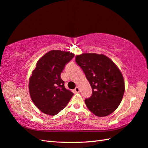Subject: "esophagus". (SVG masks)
Here are the masks:
<instances>
[{"label": "esophagus", "mask_w": 148, "mask_h": 148, "mask_svg": "<svg viewBox=\"0 0 148 148\" xmlns=\"http://www.w3.org/2000/svg\"><path fill=\"white\" fill-rule=\"evenodd\" d=\"M74 91H75V92H79V88L78 87H76L74 89Z\"/></svg>", "instance_id": "34e87169"}]
</instances>
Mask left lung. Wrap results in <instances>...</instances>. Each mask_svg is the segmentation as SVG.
Masks as SVG:
<instances>
[{
  "label": "left lung",
  "mask_w": 148,
  "mask_h": 148,
  "mask_svg": "<svg viewBox=\"0 0 148 148\" xmlns=\"http://www.w3.org/2000/svg\"><path fill=\"white\" fill-rule=\"evenodd\" d=\"M90 82L92 96L84 101L98 116H107L117 108L125 91L123 75L118 67L103 54L82 53L75 57Z\"/></svg>",
  "instance_id": "1"
}]
</instances>
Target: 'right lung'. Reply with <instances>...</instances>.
<instances>
[{"label": "right lung", "mask_w": 148, "mask_h": 148, "mask_svg": "<svg viewBox=\"0 0 148 148\" xmlns=\"http://www.w3.org/2000/svg\"><path fill=\"white\" fill-rule=\"evenodd\" d=\"M74 57L69 51L51 50L37 62L29 77V91L34 104L45 114L57 115L74 95L60 77L66 64Z\"/></svg>", "instance_id": "right-lung-1"}]
</instances>
